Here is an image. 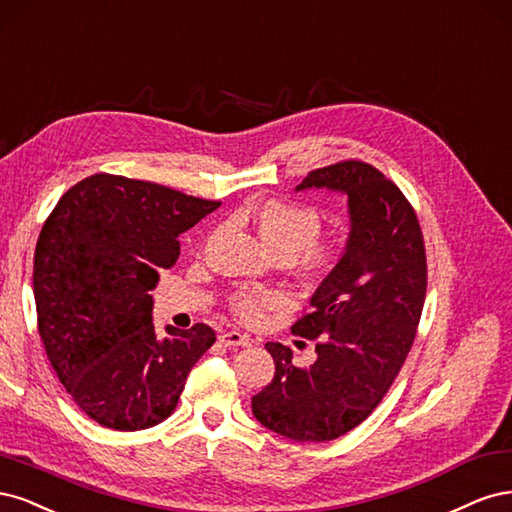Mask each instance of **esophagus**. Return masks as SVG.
Listing matches in <instances>:
<instances>
[{"label":"esophagus","mask_w":512,"mask_h":512,"mask_svg":"<svg viewBox=\"0 0 512 512\" xmlns=\"http://www.w3.org/2000/svg\"><path fill=\"white\" fill-rule=\"evenodd\" d=\"M219 342L223 346H229V349H232V346H249L253 340H251V336L236 332V329H229V332H223L219 336Z\"/></svg>","instance_id":"34e87169"}]
</instances>
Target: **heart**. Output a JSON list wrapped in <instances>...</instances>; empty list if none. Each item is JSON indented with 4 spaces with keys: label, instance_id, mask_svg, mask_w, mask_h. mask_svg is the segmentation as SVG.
<instances>
[{
    "label": "heart",
    "instance_id": "b5f03b06",
    "mask_svg": "<svg viewBox=\"0 0 512 512\" xmlns=\"http://www.w3.org/2000/svg\"><path fill=\"white\" fill-rule=\"evenodd\" d=\"M246 221L255 229L257 238L278 259H293L306 276H321L332 270L340 255L336 240H319L321 217L312 206L268 200L246 212ZM285 302L276 291L246 289L234 295V310L238 315L255 323L268 310Z\"/></svg>",
    "mask_w": 512,
    "mask_h": 512
}]
</instances>
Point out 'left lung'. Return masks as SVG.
Masks as SVG:
<instances>
[{"label": "left lung", "instance_id": "8db88e82", "mask_svg": "<svg viewBox=\"0 0 512 512\" xmlns=\"http://www.w3.org/2000/svg\"><path fill=\"white\" fill-rule=\"evenodd\" d=\"M342 193L351 232L312 310L291 327L315 340L310 368L291 364V349L268 342L272 383L253 395L255 419L295 442H323L351 432L383 400L417 334L427 289L425 246L417 214L385 174L364 161L310 172L295 191Z\"/></svg>", "mask_w": 512, "mask_h": 512}]
</instances>
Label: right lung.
Returning <instances> with one entry per match:
<instances>
[{"label": "right lung", "mask_w": 512, "mask_h": 512, "mask_svg": "<svg viewBox=\"0 0 512 512\" xmlns=\"http://www.w3.org/2000/svg\"><path fill=\"white\" fill-rule=\"evenodd\" d=\"M221 202L112 174L65 191L34 255L38 329L74 402L104 427L136 432L168 419L214 332L153 325V295L185 234Z\"/></svg>", "instance_id": "1"}]
</instances>
